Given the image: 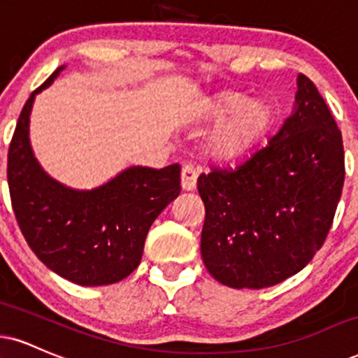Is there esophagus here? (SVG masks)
Instances as JSON below:
<instances>
[{
	"instance_id": "esophagus-1",
	"label": "esophagus",
	"mask_w": 358,
	"mask_h": 358,
	"mask_svg": "<svg viewBox=\"0 0 358 358\" xmlns=\"http://www.w3.org/2000/svg\"><path fill=\"white\" fill-rule=\"evenodd\" d=\"M198 170L193 165H183L182 168V188L185 192L195 190Z\"/></svg>"
}]
</instances>
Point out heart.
<instances>
[{
    "label": "heart",
    "instance_id": "1",
    "mask_svg": "<svg viewBox=\"0 0 358 358\" xmlns=\"http://www.w3.org/2000/svg\"><path fill=\"white\" fill-rule=\"evenodd\" d=\"M201 118L217 120L206 138L208 152L218 160L247 155L273 122V108L264 98H247L240 92L215 93L200 101Z\"/></svg>",
    "mask_w": 358,
    "mask_h": 358
}]
</instances>
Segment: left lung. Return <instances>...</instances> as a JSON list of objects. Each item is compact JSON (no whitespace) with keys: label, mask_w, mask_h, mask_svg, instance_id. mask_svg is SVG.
Listing matches in <instances>:
<instances>
[{"label":"left lung","mask_w":358,"mask_h":358,"mask_svg":"<svg viewBox=\"0 0 358 358\" xmlns=\"http://www.w3.org/2000/svg\"><path fill=\"white\" fill-rule=\"evenodd\" d=\"M295 111L236 168L198 176L201 258L231 288H265L299 273L324 245L345 178L343 141L317 86L300 73Z\"/></svg>","instance_id":"1"}]
</instances>
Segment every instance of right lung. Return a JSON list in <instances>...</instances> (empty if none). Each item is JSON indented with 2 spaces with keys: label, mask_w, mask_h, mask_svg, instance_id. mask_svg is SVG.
Returning a JSON list of instances; mask_svg holds the SVG:
<instances>
[{
  "label": "right lung",
  "mask_w": 358,
  "mask_h": 358,
  "mask_svg": "<svg viewBox=\"0 0 358 358\" xmlns=\"http://www.w3.org/2000/svg\"><path fill=\"white\" fill-rule=\"evenodd\" d=\"M29 94L8 150L13 212L34 255L59 277L85 287L116 283L140 265L145 238L163 208L180 195V165L130 166L93 190H73L43 171L29 145Z\"/></svg>",
  "instance_id": "1"
}]
</instances>
